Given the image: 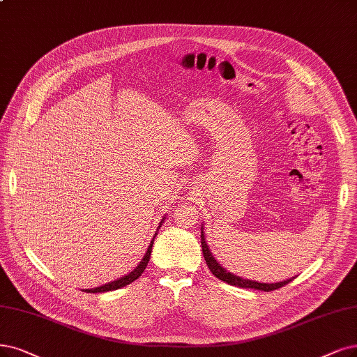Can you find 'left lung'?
I'll return each mask as SVG.
<instances>
[{"label": "left lung", "instance_id": "left-lung-1", "mask_svg": "<svg viewBox=\"0 0 357 357\" xmlns=\"http://www.w3.org/2000/svg\"><path fill=\"white\" fill-rule=\"evenodd\" d=\"M202 247H203V256L204 260L207 263V266L210 269L216 278H219L223 282H228L231 285L235 287H240V288H255V289H260V291H273V289H278L284 285H287L288 282H291L294 278L291 280H287L284 282H276V284H263V282H256V281H248V280H243L240 276L232 275L231 272H228L225 268H222L219 263L215 260V257L210 253V250L207 247L206 238H204V234H203V228H202Z\"/></svg>", "mask_w": 357, "mask_h": 357}]
</instances>
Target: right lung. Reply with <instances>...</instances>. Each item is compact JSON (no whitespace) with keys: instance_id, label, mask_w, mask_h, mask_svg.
I'll use <instances>...</instances> for the list:
<instances>
[{"instance_id":"add662e5","label":"right lung","mask_w":357,"mask_h":357,"mask_svg":"<svg viewBox=\"0 0 357 357\" xmlns=\"http://www.w3.org/2000/svg\"><path fill=\"white\" fill-rule=\"evenodd\" d=\"M160 225H162V223H160ZM153 243H154V238L151 240V244H150V247H149V250H147V253H145L144 259L139 261V265H138L134 271H132L129 275L123 276V278H121V280H116V281H113V282L105 284V285H101V287H97V288H91V289H85V291H86V293H104V291H113V289H119V288H122V287H125V285H129L130 282H134L135 280H138L139 276L142 275L144 269L147 268V263H149V260H150V255H151V247H153Z\"/></svg>"}]
</instances>
